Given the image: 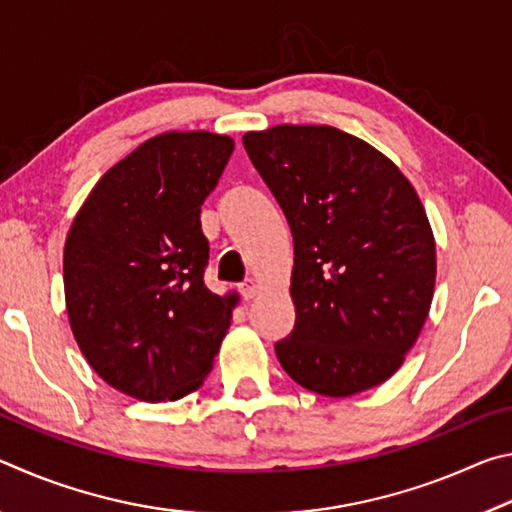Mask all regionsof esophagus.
Returning a JSON list of instances; mask_svg holds the SVG:
<instances>
[{
    "label": "esophagus",
    "mask_w": 512,
    "mask_h": 512,
    "mask_svg": "<svg viewBox=\"0 0 512 512\" xmlns=\"http://www.w3.org/2000/svg\"><path fill=\"white\" fill-rule=\"evenodd\" d=\"M257 289L259 287H257L255 280H246V282L239 284V293L244 296V300H253L257 296Z\"/></svg>",
    "instance_id": "34e87169"
}]
</instances>
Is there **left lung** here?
Returning a JSON list of instances; mask_svg holds the SVG:
<instances>
[{
	"label": "left lung",
	"mask_w": 512,
	"mask_h": 512,
	"mask_svg": "<svg viewBox=\"0 0 512 512\" xmlns=\"http://www.w3.org/2000/svg\"><path fill=\"white\" fill-rule=\"evenodd\" d=\"M244 149L293 235L296 325L275 343L282 368L327 397L379 386L418 341L436 284V241L413 185L332 126L250 131Z\"/></svg>",
	"instance_id": "left-lung-1"
}]
</instances>
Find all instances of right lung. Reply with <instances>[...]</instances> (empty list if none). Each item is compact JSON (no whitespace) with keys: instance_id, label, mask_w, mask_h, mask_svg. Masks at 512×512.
I'll list each match as a JSON object with an SVG mask.
<instances>
[{"instance_id":"add662e5","label":"right lung","mask_w":512,"mask_h":512,"mask_svg":"<svg viewBox=\"0 0 512 512\" xmlns=\"http://www.w3.org/2000/svg\"><path fill=\"white\" fill-rule=\"evenodd\" d=\"M232 151L228 135H155L103 173L69 228L74 339L94 372L135 400L196 391L230 327L235 302L203 282L201 205Z\"/></svg>"}]
</instances>
